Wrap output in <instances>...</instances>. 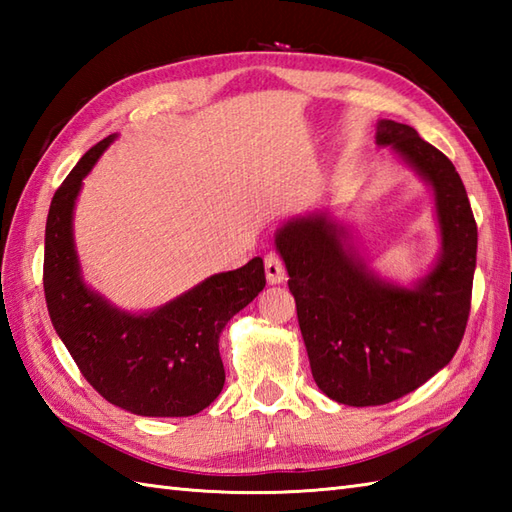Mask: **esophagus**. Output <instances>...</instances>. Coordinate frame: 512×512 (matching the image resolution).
Instances as JSON below:
<instances>
[{"label":"esophagus","mask_w":512,"mask_h":512,"mask_svg":"<svg viewBox=\"0 0 512 512\" xmlns=\"http://www.w3.org/2000/svg\"><path fill=\"white\" fill-rule=\"evenodd\" d=\"M264 266H266L268 284H281V281H286V268L279 255L268 253L264 259Z\"/></svg>","instance_id":"34e87169"}]
</instances>
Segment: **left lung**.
Listing matches in <instances>:
<instances>
[{"label":"left lung","mask_w":512,"mask_h":512,"mask_svg":"<svg viewBox=\"0 0 512 512\" xmlns=\"http://www.w3.org/2000/svg\"><path fill=\"white\" fill-rule=\"evenodd\" d=\"M376 143L394 147L436 191L442 255L420 286L369 277L323 215L290 220L275 239L312 376L325 396L350 407L387 405L449 365L469 321L477 255V224L453 162L396 121L378 123Z\"/></svg>","instance_id":"8db88e82"}]
</instances>
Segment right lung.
<instances>
[{
    "label": "right lung",
    "instance_id": "1",
    "mask_svg": "<svg viewBox=\"0 0 512 512\" xmlns=\"http://www.w3.org/2000/svg\"><path fill=\"white\" fill-rule=\"evenodd\" d=\"M114 136L83 154L48 211L43 290L54 330L83 378L138 416L180 418L209 407L224 387L220 334L266 286L262 257L215 275L143 317L118 312L83 286L72 242V209L81 182Z\"/></svg>",
    "mask_w": 512,
    "mask_h": 512
}]
</instances>
